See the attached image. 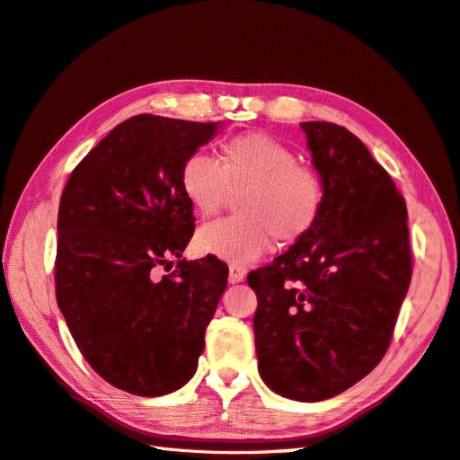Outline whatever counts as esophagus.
I'll return each instance as SVG.
<instances>
[{"instance_id": "1", "label": "esophagus", "mask_w": 460, "mask_h": 460, "mask_svg": "<svg viewBox=\"0 0 460 460\" xmlns=\"http://www.w3.org/2000/svg\"><path fill=\"white\" fill-rule=\"evenodd\" d=\"M244 274H247V270H244L243 266H239V264H231V266H229V282H231V284L243 282Z\"/></svg>"}]
</instances>
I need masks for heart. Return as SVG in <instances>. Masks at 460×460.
I'll return each mask as SVG.
<instances>
[{
  "instance_id": "1",
  "label": "heart",
  "mask_w": 460,
  "mask_h": 460,
  "mask_svg": "<svg viewBox=\"0 0 460 460\" xmlns=\"http://www.w3.org/2000/svg\"><path fill=\"white\" fill-rule=\"evenodd\" d=\"M180 188L201 217H213L239 196V217L201 227L196 247L201 254L233 264H249L280 244H296L317 226L323 209L319 178L297 164V156L262 133L233 137L219 148L217 163L194 153L180 168Z\"/></svg>"
}]
</instances>
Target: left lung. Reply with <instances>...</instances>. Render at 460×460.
Wrapping results in <instances>:
<instances>
[{
  "instance_id": "8db88e82",
  "label": "left lung",
  "mask_w": 460,
  "mask_h": 460,
  "mask_svg": "<svg viewBox=\"0 0 460 460\" xmlns=\"http://www.w3.org/2000/svg\"><path fill=\"white\" fill-rule=\"evenodd\" d=\"M323 188L317 226L247 276L266 386L322 402L355 386L386 355L411 280L408 209L358 137L302 123Z\"/></svg>"
}]
</instances>
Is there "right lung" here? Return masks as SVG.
Instances as JSON below:
<instances>
[{
	"label": "right lung",
	"mask_w": 460,
	"mask_h": 460,
	"mask_svg": "<svg viewBox=\"0 0 460 460\" xmlns=\"http://www.w3.org/2000/svg\"><path fill=\"white\" fill-rule=\"evenodd\" d=\"M221 125L135 115L84 156L62 191L58 307L90 367L135 396H164L194 376L227 288L216 256L154 274L194 234L180 168Z\"/></svg>",
	"instance_id": "1"
}]
</instances>
